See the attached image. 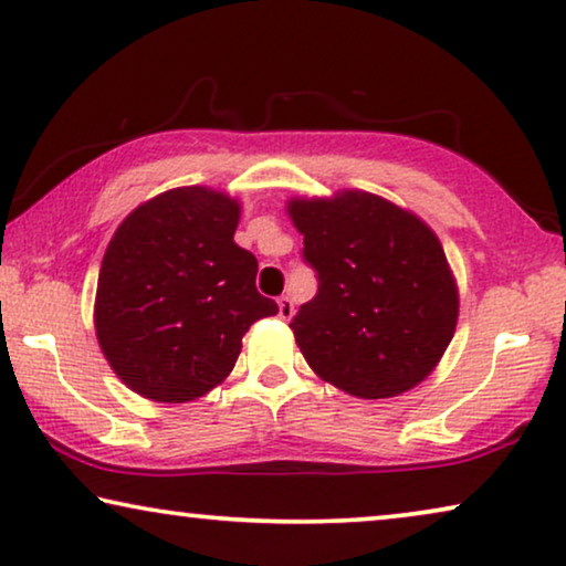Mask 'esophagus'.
<instances>
[{"mask_svg":"<svg viewBox=\"0 0 566 566\" xmlns=\"http://www.w3.org/2000/svg\"><path fill=\"white\" fill-rule=\"evenodd\" d=\"M293 312H296V308H293V298L291 296L277 298V316H281L283 322H289L291 316H293Z\"/></svg>","mask_w":566,"mask_h":566,"instance_id":"esophagus-1","label":"esophagus"}]
</instances>
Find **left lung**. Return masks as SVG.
Wrapping results in <instances>:
<instances>
[{
  "label": "left lung",
  "instance_id": "left-lung-1",
  "mask_svg": "<svg viewBox=\"0 0 566 566\" xmlns=\"http://www.w3.org/2000/svg\"><path fill=\"white\" fill-rule=\"evenodd\" d=\"M285 213L319 293L293 316L316 376L358 399L399 397L443 358L459 322V283L420 216L366 190L293 196Z\"/></svg>",
  "mask_w": 566,
  "mask_h": 566
}]
</instances>
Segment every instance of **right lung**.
<instances>
[{"instance_id":"right-lung-1","label":"right lung","mask_w":566,"mask_h":566,"mask_svg":"<svg viewBox=\"0 0 566 566\" xmlns=\"http://www.w3.org/2000/svg\"><path fill=\"white\" fill-rule=\"evenodd\" d=\"M242 203L185 185L136 206L107 244L95 335L138 397L182 405L227 381L242 337L277 304L254 289L258 260L234 242Z\"/></svg>"}]
</instances>
